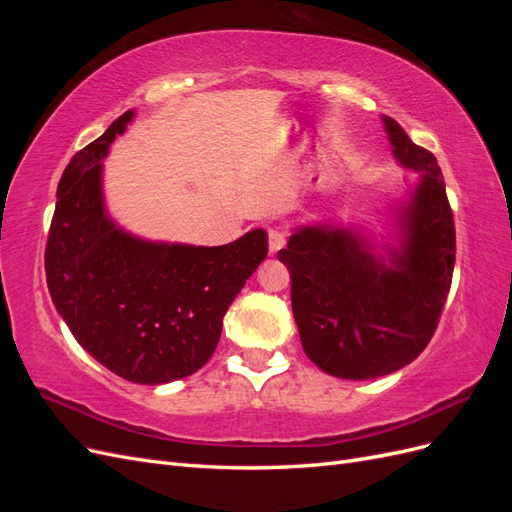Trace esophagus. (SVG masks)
<instances>
[{
  "instance_id": "34e87169",
  "label": "esophagus",
  "mask_w": 512,
  "mask_h": 512,
  "mask_svg": "<svg viewBox=\"0 0 512 512\" xmlns=\"http://www.w3.org/2000/svg\"><path fill=\"white\" fill-rule=\"evenodd\" d=\"M286 245V232L282 230H269V254H277Z\"/></svg>"
}]
</instances>
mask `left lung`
I'll return each mask as SVG.
<instances>
[{
  "instance_id": "8db88e82",
  "label": "left lung",
  "mask_w": 512,
  "mask_h": 512,
  "mask_svg": "<svg viewBox=\"0 0 512 512\" xmlns=\"http://www.w3.org/2000/svg\"><path fill=\"white\" fill-rule=\"evenodd\" d=\"M399 166L414 170L393 207V243L335 218L292 230L280 258L309 361L344 380L380 378L425 350L451 290L455 224L438 160L382 115Z\"/></svg>"
}]
</instances>
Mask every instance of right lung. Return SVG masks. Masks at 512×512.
<instances>
[{
    "label": "right lung",
    "mask_w": 512,
    "mask_h": 512,
    "mask_svg": "<svg viewBox=\"0 0 512 512\" xmlns=\"http://www.w3.org/2000/svg\"><path fill=\"white\" fill-rule=\"evenodd\" d=\"M134 115L123 113L66 166L44 269L59 316L98 363L123 380L166 384L211 359L230 303L267 258V232L205 247L119 226L106 211L102 160Z\"/></svg>",
    "instance_id": "obj_1"
}]
</instances>
